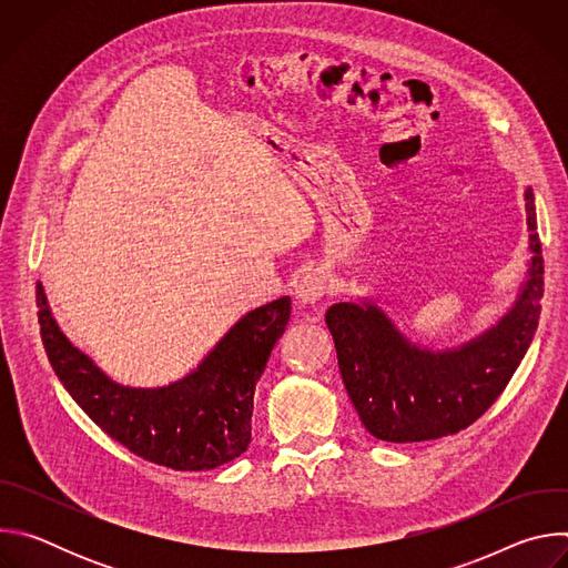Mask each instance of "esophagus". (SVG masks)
Instances as JSON below:
<instances>
[{"label":"esophagus","instance_id":"obj_1","mask_svg":"<svg viewBox=\"0 0 568 568\" xmlns=\"http://www.w3.org/2000/svg\"><path fill=\"white\" fill-rule=\"evenodd\" d=\"M333 290V278L326 270H310L296 283V301L301 305H314L321 296H326Z\"/></svg>","mask_w":568,"mask_h":568}]
</instances>
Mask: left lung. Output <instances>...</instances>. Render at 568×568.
Wrapping results in <instances>:
<instances>
[{
	"mask_svg": "<svg viewBox=\"0 0 568 568\" xmlns=\"http://www.w3.org/2000/svg\"><path fill=\"white\" fill-rule=\"evenodd\" d=\"M526 213L532 256L517 301L497 326L458 348L429 351L412 344L373 301L335 303L326 312L344 386L368 434L386 443L458 434L504 393L532 342L544 296L530 186Z\"/></svg>",
	"mask_w": 568,
	"mask_h": 568,
	"instance_id": "obj_1",
	"label": "left lung"
}]
</instances>
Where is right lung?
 <instances>
[{
  "instance_id": "obj_1",
  "label": "right lung",
  "mask_w": 568,
  "mask_h": 568,
  "mask_svg": "<svg viewBox=\"0 0 568 568\" xmlns=\"http://www.w3.org/2000/svg\"><path fill=\"white\" fill-rule=\"evenodd\" d=\"M36 298L42 344L58 379L110 438L143 460L182 471L215 469L247 449L256 382L285 333L290 296L247 312L195 371L156 388L112 382L62 335L42 283Z\"/></svg>"
}]
</instances>
